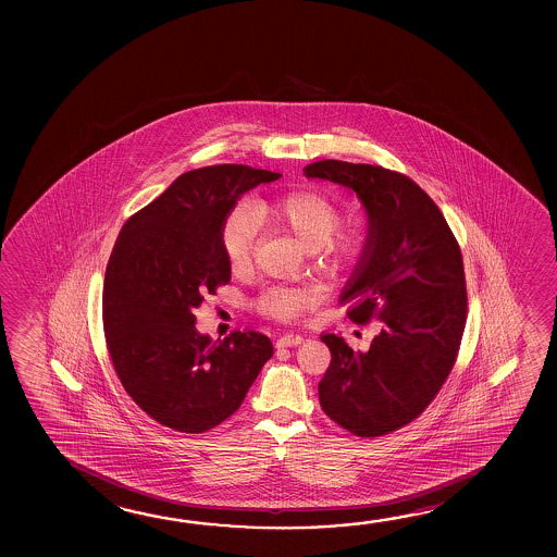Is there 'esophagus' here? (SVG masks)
<instances>
[{
    "label": "esophagus",
    "mask_w": 557,
    "mask_h": 557,
    "mask_svg": "<svg viewBox=\"0 0 557 557\" xmlns=\"http://www.w3.org/2000/svg\"><path fill=\"white\" fill-rule=\"evenodd\" d=\"M301 342V334H293V332H289V334H283V336L275 339V347H277V349H282V347L299 346Z\"/></svg>",
    "instance_id": "1"
}]
</instances>
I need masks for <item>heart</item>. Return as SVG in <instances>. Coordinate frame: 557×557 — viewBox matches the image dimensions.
I'll return each mask as SVG.
<instances>
[{
  "label": "heart",
  "instance_id": "obj_1",
  "mask_svg": "<svg viewBox=\"0 0 557 557\" xmlns=\"http://www.w3.org/2000/svg\"><path fill=\"white\" fill-rule=\"evenodd\" d=\"M258 223L282 228L302 248L312 250L317 264L339 272L356 260L361 237L356 228L339 227L342 213L324 194L312 190L287 191L250 206H235L221 221L220 245L231 270H243L250 262L258 238ZM320 293L307 285H274L256 301L270 319H297L302 310L319 301Z\"/></svg>",
  "mask_w": 557,
  "mask_h": 557
}]
</instances>
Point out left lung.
<instances>
[{"label": "left lung", "mask_w": 557, "mask_h": 557, "mask_svg": "<svg viewBox=\"0 0 557 557\" xmlns=\"http://www.w3.org/2000/svg\"><path fill=\"white\" fill-rule=\"evenodd\" d=\"M356 191L369 237L339 297L356 324L379 320L367 351L324 334L332 361L319 384L330 420L357 437H383L420 418L455 367L468 310L465 264L447 220L406 174L376 164L317 161L302 169Z\"/></svg>", "instance_id": "1"}]
</instances>
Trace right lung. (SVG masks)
I'll return each mask as SVG.
<instances>
[{
    "label": "right lung",
    "mask_w": 557,
    "mask_h": 557,
    "mask_svg": "<svg viewBox=\"0 0 557 557\" xmlns=\"http://www.w3.org/2000/svg\"><path fill=\"white\" fill-rule=\"evenodd\" d=\"M280 176L247 164L188 171L120 231L102 289L107 347L129 398L164 428H218L274 354L252 330L211 342L194 309L231 280L221 221L240 194Z\"/></svg>",
    "instance_id": "obj_1"
}]
</instances>
